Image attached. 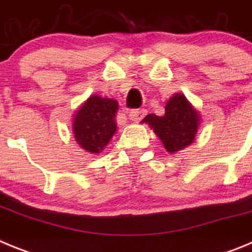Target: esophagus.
I'll return each instance as SVG.
<instances>
[{
	"mask_svg": "<svg viewBox=\"0 0 252 252\" xmlns=\"http://www.w3.org/2000/svg\"><path fill=\"white\" fill-rule=\"evenodd\" d=\"M146 116V110H131L128 113V117L132 121H140Z\"/></svg>",
	"mask_w": 252,
	"mask_h": 252,
	"instance_id": "1",
	"label": "esophagus"
}]
</instances>
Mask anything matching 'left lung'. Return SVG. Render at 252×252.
I'll return each mask as SVG.
<instances>
[{"label": "left lung", "instance_id": "obj_1", "mask_svg": "<svg viewBox=\"0 0 252 252\" xmlns=\"http://www.w3.org/2000/svg\"><path fill=\"white\" fill-rule=\"evenodd\" d=\"M144 122L159 137L165 150L169 154H175L194 142L202 117L183 93H174L166 102L165 115L150 113L141 124Z\"/></svg>", "mask_w": 252, "mask_h": 252}]
</instances>
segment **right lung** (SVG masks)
<instances>
[{"mask_svg": "<svg viewBox=\"0 0 252 252\" xmlns=\"http://www.w3.org/2000/svg\"><path fill=\"white\" fill-rule=\"evenodd\" d=\"M119 102L90 95L73 113L72 132L75 141L90 154H101L117 131L115 122Z\"/></svg>", "mask_w": 252, "mask_h": 252, "instance_id": "1", "label": "right lung"}]
</instances>
